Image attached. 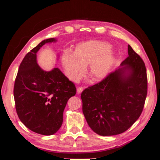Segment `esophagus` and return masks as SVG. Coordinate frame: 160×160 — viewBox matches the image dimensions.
I'll return each mask as SVG.
<instances>
[{"label":"esophagus","instance_id":"1","mask_svg":"<svg viewBox=\"0 0 160 160\" xmlns=\"http://www.w3.org/2000/svg\"><path fill=\"white\" fill-rule=\"evenodd\" d=\"M83 91V89L82 88H78L77 89V93H78V94L81 93L82 91Z\"/></svg>","mask_w":160,"mask_h":160}]
</instances>
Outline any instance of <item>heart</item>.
<instances>
[{
	"label": "heart",
	"instance_id": "heart-1",
	"mask_svg": "<svg viewBox=\"0 0 160 160\" xmlns=\"http://www.w3.org/2000/svg\"><path fill=\"white\" fill-rule=\"evenodd\" d=\"M115 54L109 43L99 41H88L77 44L72 53L62 57V65L68 78L78 82L83 77L85 67L93 81L105 79L115 63Z\"/></svg>",
	"mask_w": 160,
	"mask_h": 160
}]
</instances>
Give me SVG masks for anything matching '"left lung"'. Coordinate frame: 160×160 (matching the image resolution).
<instances>
[{
	"label": "left lung",
	"mask_w": 160,
	"mask_h": 160,
	"mask_svg": "<svg viewBox=\"0 0 160 160\" xmlns=\"http://www.w3.org/2000/svg\"><path fill=\"white\" fill-rule=\"evenodd\" d=\"M147 90L146 66L128 45V57L119 68L81 93L89 126L103 136L123 133L141 115Z\"/></svg>",
	"instance_id": "1"
}]
</instances>
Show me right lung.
Segmentation results:
<instances>
[{"label": "right lung", "instance_id": "add662e5", "mask_svg": "<svg viewBox=\"0 0 160 160\" xmlns=\"http://www.w3.org/2000/svg\"><path fill=\"white\" fill-rule=\"evenodd\" d=\"M55 38L42 41L26 55L18 68L14 86L17 113L21 122L37 133L51 135L60 129L69 99L75 95L74 83L57 67L43 70L38 65L37 52ZM59 55H57V60Z\"/></svg>", "mask_w": 160, "mask_h": 160}]
</instances>
